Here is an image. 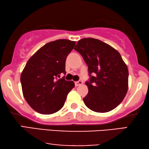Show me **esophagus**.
Segmentation results:
<instances>
[{"label": "esophagus", "instance_id": "esophagus-1", "mask_svg": "<svg viewBox=\"0 0 149 149\" xmlns=\"http://www.w3.org/2000/svg\"><path fill=\"white\" fill-rule=\"evenodd\" d=\"M74 84H75V86L77 87V86H79V85H82L83 82L81 81H76V82H74Z\"/></svg>", "mask_w": 149, "mask_h": 149}]
</instances>
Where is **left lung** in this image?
I'll return each instance as SVG.
<instances>
[{
	"label": "left lung",
	"mask_w": 149,
	"mask_h": 149,
	"mask_svg": "<svg viewBox=\"0 0 149 149\" xmlns=\"http://www.w3.org/2000/svg\"><path fill=\"white\" fill-rule=\"evenodd\" d=\"M88 66V93L83 97L87 108L107 113L123 101L128 89L127 67L121 55L109 45L93 38L79 40L74 48Z\"/></svg>",
	"instance_id": "8db88e82"
}]
</instances>
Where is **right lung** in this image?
Wrapping results in <instances>:
<instances>
[{"label": "right lung", "mask_w": 149, "mask_h": 149, "mask_svg": "<svg viewBox=\"0 0 149 149\" xmlns=\"http://www.w3.org/2000/svg\"><path fill=\"white\" fill-rule=\"evenodd\" d=\"M74 45V41L66 39L49 42L28 61L20 81L24 98L35 111L50 115L64 106L74 83L58 77L66 74L65 62Z\"/></svg>", "instance_id": "obj_1"}]
</instances>
